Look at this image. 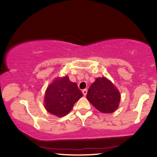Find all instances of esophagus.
<instances>
[{
  "label": "esophagus",
  "mask_w": 157,
  "mask_h": 157,
  "mask_svg": "<svg viewBox=\"0 0 157 157\" xmlns=\"http://www.w3.org/2000/svg\"><path fill=\"white\" fill-rule=\"evenodd\" d=\"M82 93L83 94V96H86L87 94V89H83L82 91Z\"/></svg>",
  "instance_id": "1"
}]
</instances>
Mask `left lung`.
<instances>
[{
  "label": "left lung",
  "mask_w": 157,
  "mask_h": 157,
  "mask_svg": "<svg viewBox=\"0 0 157 157\" xmlns=\"http://www.w3.org/2000/svg\"><path fill=\"white\" fill-rule=\"evenodd\" d=\"M86 98L103 113H111L119 106L121 94L117 87L106 77H98L91 85Z\"/></svg>",
  "instance_id": "1"
}]
</instances>
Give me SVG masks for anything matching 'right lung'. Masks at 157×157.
Listing matches in <instances>:
<instances>
[{
	"mask_svg": "<svg viewBox=\"0 0 157 157\" xmlns=\"http://www.w3.org/2000/svg\"><path fill=\"white\" fill-rule=\"evenodd\" d=\"M83 96L77 86L67 75L57 76L48 86L45 92L44 104L46 110L58 117H63L71 111L75 103Z\"/></svg>",
	"mask_w": 157,
	"mask_h": 157,
	"instance_id": "obj_1",
	"label": "right lung"
}]
</instances>
